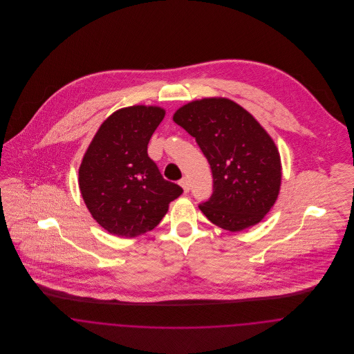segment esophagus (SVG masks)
<instances>
[{
	"label": "esophagus",
	"mask_w": 354,
	"mask_h": 354,
	"mask_svg": "<svg viewBox=\"0 0 354 354\" xmlns=\"http://www.w3.org/2000/svg\"><path fill=\"white\" fill-rule=\"evenodd\" d=\"M180 185L183 187V189H184L185 194L189 192V178H188V177H183V178L180 180Z\"/></svg>",
	"instance_id": "esophagus-1"
}]
</instances>
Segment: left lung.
<instances>
[{"instance_id":"left-lung-1","label":"left lung","mask_w":354,"mask_h":354,"mask_svg":"<svg viewBox=\"0 0 354 354\" xmlns=\"http://www.w3.org/2000/svg\"><path fill=\"white\" fill-rule=\"evenodd\" d=\"M173 120L195 138L212 171L203 214L230 232L259 223L278 198L282 174L267 132L240 104L221 98L191 102Z\"/></svg>"}]
</instances>
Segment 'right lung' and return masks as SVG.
<instances>
[{"label":"right lung","instance_id":"right-lung-1","mask_svg":"<svg viewBox=\"0 0 354 354\" xmlns=\"http://www.w3.org/2000/svg\"><path fill=\"white\" fill-rule=\"evenodd\" d=\"M160 107L132 106L113 113L100 128L79 169L82 196L109 233L136 237L152 230L183 188L165 180L149 156Z\"/></svg>","mask_w":354,"mask_h":354}]
</instances>
